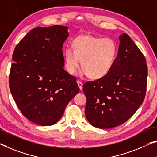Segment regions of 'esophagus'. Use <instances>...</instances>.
<instances>
[{
  "label": "esophagus",
  "instance_id": "34e87169",
  "mask_svg": "<svg viewBox=\"0 0 157 157\" xmlns=\"http://www.w3.org/2000/svg\"><path fill=\"white\" fill-rule=\"evenodd\" d=\"M77 84H78L79 89L81 90L82 89H83V83H82V82L80 81H77Z\"/></svg>",
  "mask_w": 157,
  "mask_h": 157
}]
</instances>
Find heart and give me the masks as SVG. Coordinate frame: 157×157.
I'll return each mask as SVG.
<instances>
[{
    "label": "heart",
    "instance_id": "b5f03b06",
    "mask_svg": "<svg viewBox=\"0 0 157 157\" xmlns=\"http://www.w3.org/2000/svg\"><path fill=\"white\" fill-rule=\"evenodd\" d=\"M71 47L64 52V67L74 75L81 60L80 75L98 79L105 77L112 70L117 56L118 48L114 40L90 35H80L74 38Z\"/></svg>",
    "mask_w": 157,
    "mask_h": 157
}]
</instances>
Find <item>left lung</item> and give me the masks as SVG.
<instances>
[{
	"label": "left lung",
	"mask_w": 157,
	"mask_h": 157,
	"mask_svg": "<svg viewBox=\"0 0 157 157\" xmlns=\"http://www.w3.org/2000/svg\"><path fill=\"white\" fill-rule=\"evenodd\" d=\"M119 40L118 55L109 73L83 86L87 99L86 119L98 128H112L124 124L140 107L145 96V58L126 33L120 35Z\"/></svg>",
	"instance_id": "left-lung-1"
}]
</instances>
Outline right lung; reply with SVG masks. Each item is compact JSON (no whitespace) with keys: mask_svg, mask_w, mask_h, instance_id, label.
<instances>
[{"mask_svg":"<svg viewBox=\"0 0 157 157\" xmlns=\"http://www.w3.org/2000/svg\"><path fill=\"white\" fill-rule=\"evenodd\" d=\"M68 29L60 25L33 29L14 50L10 90L22 114L40 126L56 124L79 93L76 78L64 69L62 47Z\"/></svg>","mask_w":157,"mask_h":157,"instance_id":"1","label":"right lung"}]
</instances>
